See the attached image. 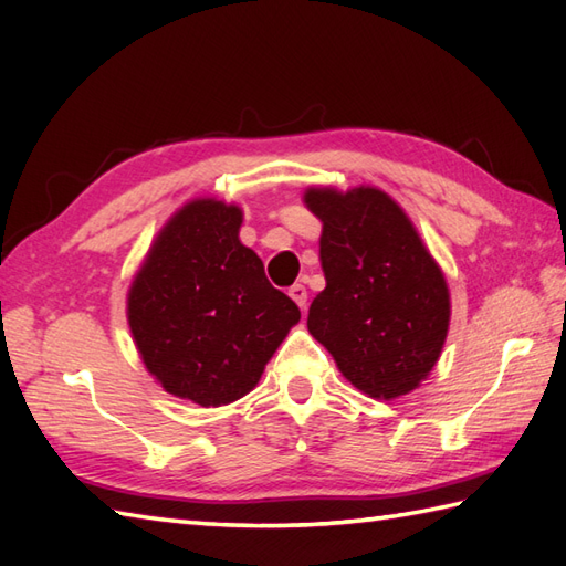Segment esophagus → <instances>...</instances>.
Here are the masks:
<instances>
[{
    "label": "esophagus",
    "mask_w": 566,
    "mask_h": 566,
    "mask_svg": "<svg viewBox=\"0 0 566 566\" xmlns=\"http://www.w3.org/2000/svg\"><path fill=\"white\" fill-rule=\"evenodd\" d=\"M290 296L294 298L298 308H302V311L306 308V298H308V294H306V286H304V284H294V286H290Z\"/></svg>",
    "instance_id": "obj_1"
}]
</instances>
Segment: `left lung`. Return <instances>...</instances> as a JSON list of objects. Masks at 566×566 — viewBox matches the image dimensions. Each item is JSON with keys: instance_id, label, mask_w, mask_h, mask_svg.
<instances>
[{"instance_id": "left-lung-1", "label": "left lung", "mask_w": 566, "mask_h": 566, "mask_svg": "<svg viewBox=\"0 0 566 566\" xmlns=\"http://www.w3.org/2000/svg\"><path fill=\"white\" fill-rule=\"evenodd\" d=\"M321 219L323 290L308 308V333L340 375L371 399L420 387L450 328V290L413 221L387 191L308 187Z\"/></svg>"}]
</instances>
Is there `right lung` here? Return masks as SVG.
I'll return each instance as SVG.
<instances>
[{"label":"right lung","instance_id":"1","mask_svg":"<svg viewBox=\"0 0 566 566\" xmlns=\"http://www.w3.org/2000/svg\"><path fill=\"white\" fill-rule=\"evenodd\" d=\"M243 209L197 197L155 235L128 286L126 316L136 350L160 387L216 408L258 387L302 311L264 276L240 243Z\"/></svg>","mask_w":566,"mask_h":566}]
</instances>
